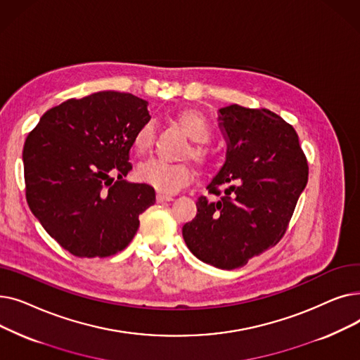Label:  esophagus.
Segmentation results:
<instances>
[{
	"label": "esophagus",
	"instance_id": "34e87169",
	"mask_svg": "<svg viewBox=\"0 0 360 360\" xmlns=\"http://www.w3.org/2000/svg\"><path fill=\"white\" fill-rule=\"evenodd\" d=\"M156 200H158V202H166V201H172L174 197L172 195H165V194H158Z\"/></svg>",
	"mask_w": 360,
	"mask_h": 360
}]
</instances>
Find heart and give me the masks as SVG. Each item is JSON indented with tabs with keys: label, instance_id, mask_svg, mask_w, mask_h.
<instances>
[{
	"label": "heart",
	"instance_id": "b5f03b06",
	"mask_svg": "<svg viewBox=\"0 0 360 360\" xmlns=\"http://www.w3.org/2000/svg\"><path fill=\"white\" fill-rule=\"evenodd\" d=\"M176 122L185 131V134L194 143H197L188 155L198 163H207L212 156L202 143H207L212 136V128L209 121L205 120L201 112L194 109H185L176 115ZM153 124L150 121L144 122L132 139V147L139 155L146 153L153 143ZM137 178L140 182L153 186L156 191L162 194H175L185 185L193 181V169L186 163H166L158 159H148L139 165Z\"/></svg>",
	"mask_w": 360,
	"mask_h": 360
}]
</instances>
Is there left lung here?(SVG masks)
Here are the masks:
<instances>
[{
  "instance_id": "left-lung-1",
  "label": "left lung",
  "mask_w": 360,
  "mask_h": 360,
  "mask_svg": "<svg viewBox=\"0 0 360 360\" xmlns=\"http://www.w3.org/2000/svg\"><path fill=\"white\" fill-rule=\"evenodd\" d=\"M228 141L226 162L207 185L219 200L200 197L182 236L202 262L239 269L286 233L308 182V162L295 128L269 109H219Z\"/></svg>"
}]
</instances>
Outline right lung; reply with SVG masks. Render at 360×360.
I'll list each match as a JSON object with an SVG mask.
<instances>
[{"mask_svg":"<svg viewBox=\"0 0 360 360\" xmlns=\"http://www.w3.org/2000/svg\"><path fill=\"white\" fill-rule=\"evenodd\" d=\"M131 93L98 91L46 110L23 147L26 200L44 229L70 254L109 257L134 238L153 186L124 178L129 150L150 115Z\"/></svg>","mask_w":360,"mask_h":360,"instance_id":"right-lung-1","label":"right lung"}]
</instances>
